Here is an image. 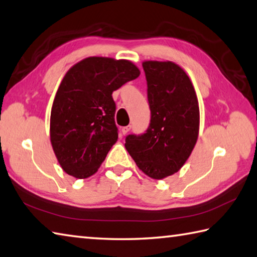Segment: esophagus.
<instances>
[{
  "label": "esophagus",
  "mask_w": 257,
  "mask_h": 257,
  "mask_svg": "<svg viewBox=\"0 0 257 257\" xmlns=\"http://www.w3.org/2000/svg\"><path fill=\"white\" fill-rule=\"evenodd\" d=\"M130 129H132V125H125V127H122V128H121V133H122V135H125V134H127Z\"/></svg>",
  "instance_id": "34e87169"
}]
</instances>
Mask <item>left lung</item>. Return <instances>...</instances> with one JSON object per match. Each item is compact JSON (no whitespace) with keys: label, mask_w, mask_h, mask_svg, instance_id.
I'll list each match as a JSON object with an SVG mask.
<instances>
[{"label":"left lung","mask_w":257,"mask_h":257,"mask_svg":"<svg viewBox=\"0 0 257 257\" xmlns=\"http://www.w3.org/2000/svg\"><path fill=\"white\" fill-rule=\"evenodd\" d=\"M150 123L145 134L128 135L124 147L140 170L154 179L183 167L197 142L199 107L192 81L170 61H145Z\"/></svg>","instance_id":"left-lung-1"}]
</instances>
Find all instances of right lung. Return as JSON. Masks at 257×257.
<instances>
[{
    "mask_svg": "<svg viewBox=\"0 0 257 257\" xmlns=\"http://www.w3.org/2000/svg\"><path fill=\"white\" fill-rule=\"evenodd\" d=\"M139 74L128 60L102 57L83 59L65 73L52 104L50 139L68 175L97 173L118 139L112 92Z\"/></svg>",
    "mask_w": 257,
    "mask_h": 257,
    "instance_id": "right-lung-1",
    "label": "right lung"
}]
</instances>
